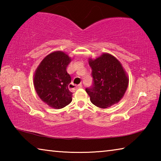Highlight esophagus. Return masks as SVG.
Instances as JSON below:
<instances>
[{
    "mask_svg": "<svg viewBox=\"0 0 161 161\" xmlns=\"http://www.w3.org/2000/svg\"><path fill=\"white\" fill-rule=\"evenodd\" d=\"M81 87H82V86L81 85H75V84H69V89L71 91H72V92H75V90H77V89H80V88H81Z\"/></svg>",
    "mask_w": 161,
    "mask_h": 161,
    "instance_id": "1",
    "label": "esophagus"
}]
</instances>
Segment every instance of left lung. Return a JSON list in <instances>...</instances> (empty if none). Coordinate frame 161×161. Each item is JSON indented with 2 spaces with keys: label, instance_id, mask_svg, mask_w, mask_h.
I'll return each mask as SVG.
<instances>
[{
  "label": "left lung",
  "instance_id": "8db88e82",
  "mask_svg": "<svg viewBox=\"0 0 161 161\" xmlns=\"http://www.w3.org/2000/svg\"><path fill=\"white\" fill-rule=\"evenodd\" d=\"M92 86L86 88L92 103L102 108L118 103L126 92L129 78L121 64L115 57L103 53L95 59H89Z\"/></svg>",
  "mask_w": 161,
  "mask_h": 161
}]
</instances>
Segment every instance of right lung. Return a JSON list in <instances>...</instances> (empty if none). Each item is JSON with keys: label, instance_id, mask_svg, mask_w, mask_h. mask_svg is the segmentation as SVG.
<instances>
[{"label": "right lung", "instance_id": "obj_1", "mask_svg": "<svg viewBox=\"0 0 161 161\" xmlns=\"http://www.w3.org/2000/svg\"><path fill=\"white\" fill-rule=\"evenodd\" d=\"M71 60L63 52H53L42 59L34 75L33 84L37 95L56 109L66 107L72 100V93L69 90L72 80L66 70Z\"/></svg>", "mask_w": 161, "mask_h": 161}]
</instances>
